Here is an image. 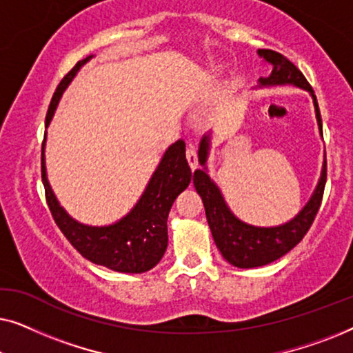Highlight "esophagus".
<instances>
[{
	"label": "esophagus",
	"mask_w": 353,
	"mask_h": 353,
	"mask_svg": "<svg viewBox=\"0 0 353 353\" xmlns=\"http://www.w3.org/2000/svg\"><path fill=\"white\" fill-rule=\"evenodd\" d=\"M186 159H188V163H190V167L194 170L197 167V151L194 146H190L186 149Z\"/></svg>",
	"instance_id": "34e87169"
}]
</instances>
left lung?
<instances>
[{"instance_id": "obj_1", "label": "left lung", "mask_w": 353, "mask_h": 353, "mask_svg": "<svg viewBox=\"0 0 353 353\" xmlns=\"http://www.w3.org/2000/svg\"><path fill=\"white\" fill-rule=\"evenodd\" d=\"M259 54L268 61L273 65L272 75L268 79H260V85H296L299 88H303L310 91L313 96V103H315L316 110V120L320 125L321 134V115L320 108H318L316 96L313 94V90L310 83H308L305 77L286 56L279 54L276 51L272 50H259ZM209 143L210 138L204 137L201 141L199 148V162L204 167L202 170L194 172V188L197 194L202 197L205 209V216L209 221L212 236L216 248L223 255L225 260H228L231 265L238 268H255L263 267L283 257L289 250L301 243L307 231L315 220V216L320 210L323 192H325L326 185V156H325V165H323L321 178L318 183L315 192H313L312 199L308 204L303 207L301 214L296 219L288 221L281 226H273V228H259V226H250L244 221L236 219L231 214L228 205L225 204L223 196L215 183L210 180L205 172V162L207 154H209Z\"/></svg>"}]
</instances>
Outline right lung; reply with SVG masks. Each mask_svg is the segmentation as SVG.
I'll return each mask as SVG.
<instances>
[{"label": "right lung", "mask_w": 353, "mask_h": 353, "mask_svg": "<svg viewBox=\"0 0 353 353\" xmlns=\"http://www.w3.org/2000/svg\"><path fill=\"white\" fill-rule=\"evenodd\" d=\"M93 56L79 61L61 80L48 108L46 127L50 125L56 105L65 86L70 83L81 65ZM41 180L46 202L52 219L67 241L86 260L120 273H144L156 267L163 257L168 243L167 219L172 204L192 180L185 154V141L178 139L163 154L157 170L149 181L141 199L127 216L110 226H86L67 215L52 194L46 180L45 146L41 148Z\"/></svg>", "instance_id": "right-lung-1"}]
</instances>
